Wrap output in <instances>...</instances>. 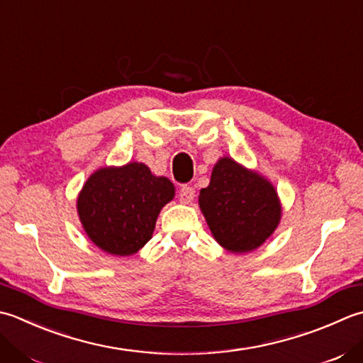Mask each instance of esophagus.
<instances>
[{
  "instance_id": "obj_1",
  "label": "esophagus",
  "mask_w": 363,
  "mask_h": 363,
  "mask_svg": "<svg viewBox=\"0 0 363 363\" xmlns=\"http://www.w3.org/2000/svg\"><path fill=\"white\" fill-rule=\"evenodd\" d=\"M195 198V190L189 187V186H184L181 190H179V201L182 204H190L191 201H194Z\"/></svg>"
}]
</instances>
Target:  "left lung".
Masks as SVG:
<instances>
[{
	"label": "left lung",
	"instance_id": "1",
	"mask_svg": "<svg viewBox=\"0 0 363 363\" xmlns=\"http://www.w3.org/2000/svg\"><path fill=\"white\" fill-rule=\"evenodd\" d=\"M198 204L212 236L225 250L248 253L272 236L281 220V203L274 184L223 155L212 168L211 182Z\"/></svg>",
	"mask_w": 363,
	"mask_h": 363
}]
</instances>
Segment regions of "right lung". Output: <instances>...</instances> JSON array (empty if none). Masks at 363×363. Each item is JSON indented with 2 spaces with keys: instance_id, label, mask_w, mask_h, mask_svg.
<instances>
[{
  "instance_id": "add662e5",
  "label": "right lung",
  "mask_w": 363,
  "mask_h": 363,
  "mask_svg": "<svg viewBox=\"0 0 363 363\" xmlns=\"http://www.w3.org/2000/svg\"><path fill=\"white\" fill-rule=\"evenodd\" d=\"M173 182L141 162L102 167L77 198V212L89 240L115 257H130L152 238L162 208L174 198Z\"/></svg>"
}]
</instances>
